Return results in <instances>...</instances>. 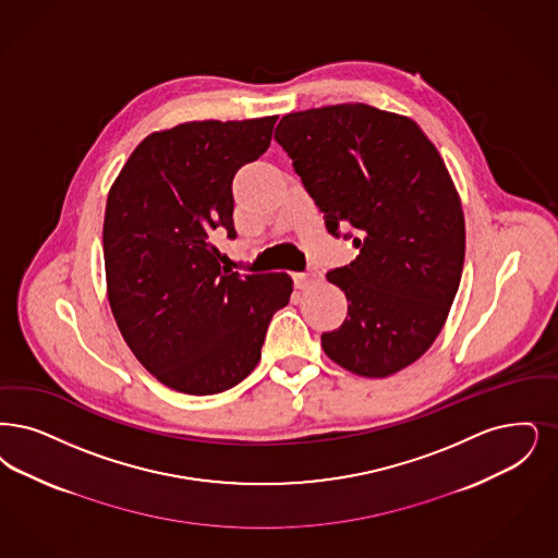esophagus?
I'll return each instance as SVG.
<instances>
[{
	"instance_id": "1",
	"label": "esophagus",
	"mask_w": 558,
	"mask_h": 558,
	"mask_svg": "<svg viewBox=\"0 0 558 558\" xmlns=\"http://www.w3.org/2000/svg\"><path fill=\"white\" fill-rule=\"evenodd\" d=\"M294 278V287L299 290L310 289L315 282L322 280V274L319 271H305V274H292Z\"/></svg>"
}]
</instances>
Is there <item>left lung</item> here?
Segmentation results:
<instances>
[{"label":"left lung","instance_id":"left-lung-1","mask_svg":"<svg viewBox=\"0 0 558 558\" xmlns=\"http://www.w3.org/2000/svg\"><path fill=\"white\" fill-rule=\"evenodd\" d=\"M274 138L328 232H357V259L326 274L349 313L322 335L324 353L363 378L401 372L440 335L465 262L463 207L442 157L411 118L365 104L287 113Z\"/></svg>","mask_w":558,"mask_h":558}]
</instances>
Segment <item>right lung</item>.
<instances>
[{
    "label": "right lung",
    "instance_id": "add662e5",
    "mask_svg": "<svg viewBox=\"0 0 558 558\" xmlns=\"http://www.w3.org/2000/svg\"><path fill=\"white\" fill-rule=\"evenodd\" d=\"M278 116L203 120L145 136L113 180L104 259L108 301L134 357L172 390L218 395L255 369L292 278L228 274L214 230L232 239V179L264 156Z\"/></svg>",
    "mask_w": 558,
    "mask_h": 558
}]
</instances>
